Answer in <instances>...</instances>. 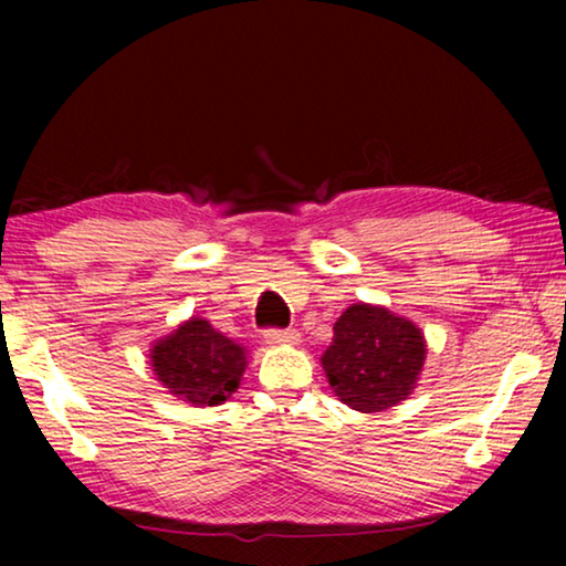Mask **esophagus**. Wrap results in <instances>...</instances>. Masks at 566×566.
<instances>
[{"instance_id":"esophagus-1","label":"esophagus","mask_w":566,"mask_h":566,"mask_svg":"<svg viewBox=\"0 0 566 566\" xmlns=\"http://www.w3.org/2000/svg\"><path fill=\"white\" fill-rule=\"evenodd\" d=\"M301 335L296 329H268L265 343L268 345H298Z\"/></svg>"}]
</instances>
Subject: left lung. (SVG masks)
Here are the masks:
<instances>
[{"mask_svg":"<svg viewBox=\"0 0 566 566\" xmlns=\"http://www.w3.org/2000/svg\"><path fill=\"white\" fill-rule=\"evenodd\" d=\"M322 355L332 391L358 412H384L405 401L424 366V337L415 322L384 306L353 304L335 322Z\"/></svg>","mask_w":566,"mask_h":566,"instance_id":"obj_1","label":"left lung"}]
</instances>
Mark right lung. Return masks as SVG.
<instances>
[{
	"label": "right lung",
	"mask_w": 566,
	"mask_h": 566,
	"mask_svg": "<svg viewBox=\"0 0 566 566\" xmlns=\"http://www.w3.org/2000/svg\"><path fill=\"white\" fill-rule=\"evenodd\" d=\"M149 358L157 381L192 407L223 405L239 389L247 368L244 347L200 316L157 339Z\"/></svg>",
	"instance_id": "1"
}]
</instances>
